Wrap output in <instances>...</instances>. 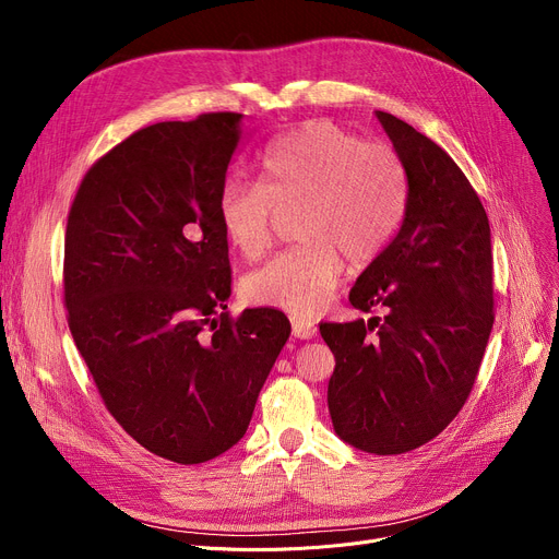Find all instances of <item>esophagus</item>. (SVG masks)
<instances>
[{
	"instance_id": "34e87169",
	"label": "esophagus",
	"mask_w": 559,
	"mask_h": 559,
	"mask_svg": "<svg viewBox=\"0 0 559 559\" xmlns=\"http://www.w3.org/2000/svg\"><path fill=\"white\" fill-rule=\"evenodd\" d=\"M292 319V335L299 337V340H310L317 335V326L314 321L306 319V317H289Z\"/></svg>"
}]
</instances>
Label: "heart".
Here are the masks:
<instances>
[{
	"instance_id": "1",
	"label": "heart",
	"mask_w": 559,
	"mask_h": 559,
	"mask_svg": "<svg viewBox=\"0 0 559 559\" xmlns=\"http://www.w3.org/2000/svg\"><path fill=\"white\" fill-rule=\"evenodd\" d=\"M409 176L388 140H362L329 120L276 138L260 160V183L230 176L219 192L228 245L255 260L270 247L281 213L295 211L301 238L242 278L251 304L317 312L354 264L383 253L403 224Z\"/></svg>"
}]
</instances>
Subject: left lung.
Listing matches in <instances>:
<instances>
[{
	"label": "left lung",
	"mask_w": 559,
	"mask_h": 559,
	"mask_svg": "<svg viewBox=\"0 0 559 559\" xmlns=\"http://www.w3.org/2000/svg\"><path fill=\"white\" fill-rule=\"evenodd\" d=\"M376 115L405 160L409 197L396 238L348 301L388 314L319 331L335 356V432L360 451L399 455L442 432L472 394L493 326V264L489 219L464 171L407 122Z\"/></svg>",
	"instance_id": "8db88e82"
}]
</instances>
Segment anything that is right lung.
Instances as JSON below:
<instances>
[{"mask_svg": "<svg viewBox=\"0 0 559 559\" xmlns=\"http://www.w3.org/2000/svg\"><path fill=\"white\" fill-rule=\"evenodd\" d=\"M240 112L144 127L104 154L72 201L68 324L99 396L140 447L176 464L238 444L292 326L226 312L219 192Z\"/></svg>", "mask_w": 559, "mask_h": 559, "instance_id": "1", "label": "right lung"}]
</instances>
